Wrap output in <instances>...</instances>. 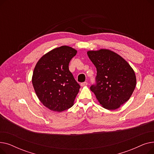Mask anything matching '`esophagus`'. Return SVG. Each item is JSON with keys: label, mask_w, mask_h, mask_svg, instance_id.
I'll return each mask as SVG.
<instances>
[{"label": "esophagus", "mask_w": 154, "mask_h": 154, "mask_svg": "<svg viewBox=\"0 0 154 154\" xmlns=\"http://www.w3.org/2000/svg\"><path fill=\"white\" fill-rule=\"evenodd\" d=\"M87 84H88V83L87 82H82V83L80 84V85H81L82 87H84V86L87 85Z\"/></svg>", "instance_id": "esophagus-1"}]
</instances>
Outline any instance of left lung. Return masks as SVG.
<instances>
[{
	"label": "left lung",
	"instance_id": "left-lung-1",
	"mask_svg": "<svg viewBox=\"0 0 154 154\" xmlns=\"http://www.w3.org/2000/svg\"><path fill=\"white\" fill-rule=\"evenodd\" d=\"M87 55L97 69L96 84L91 85V91L103 108H119L130 99L135 89L133 69L122 57L108 49L89 51Z\"/></svg>",
	"mask_w": 154,
	"mask_h": 154
}]
</instances>
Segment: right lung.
Here are the masks:
<instances>
[{
  "instance_id": "obj_1",
  "label": "right lung",
  "mask_w": 154,
  "mask_h": 154,
  "mask_svg": "<svg viewBox=\"0 0 154 154\" xmlns=\"http://www.w3.org/2000/svg\"><path fill=\"white\" fill-rule=\"evenodd\" d=\"M76 54L74 48L63 45L44 55L36 63L32 85L37 97L48 109L60 112L74 105L80 87L69 64Z\"/></svg>"
}]
</instances>
